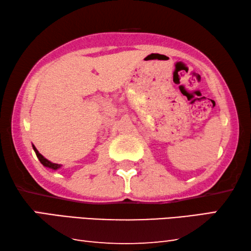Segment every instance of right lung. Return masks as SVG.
<instances>
[{
  "label": "right lung",
  "instance_id": "add662e5",
  "mask_svg": "<svg viewBox=\"0 0 251 251\" xmlns=\"http://www.w3.org/2000/svg\"><path fill=\"white\" fill-rule=\"evenodd\" d=\"M33 150L35 151V154H36V156H37V158H39L41 163L43 164V166H45V167H49V168H52V169H57V168L61 167V165L55 164V163H52V161H50V160H48L46 158H44V157L40 154L39 151L36 150L35 146H33Z\"/></svg>",
  "mask_w": 251,
  "mask_h": 251
}]
</instances>
